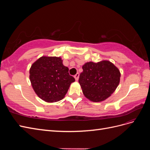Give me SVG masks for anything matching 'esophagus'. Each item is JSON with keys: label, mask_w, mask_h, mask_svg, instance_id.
Returning <instances> with one entry per match:
<instances>
[{"label": "esophagus", "mask_w": 150, "mask_h": 150, "mask_svg": "<svg viewBox=\"0 0 150 150\" xmlns=\"http://www.w3.org/2000/svg\"><path fill=\"white\" fill-rule=\"evenodd\" d=\"M79 72H78L75 76H74V78L76 79V81H78L79 79Z\"/></svg>", "instance_id": "esophagus-1"}]
</instances>
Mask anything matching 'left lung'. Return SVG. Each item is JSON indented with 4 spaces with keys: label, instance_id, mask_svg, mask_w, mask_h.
I'll return each instance as SVG.
<instances>
[{
    "label": "left lung",
    "instance_id": "1",
    "mask_svg": "<svg viewBox=\"0 0 150 150\" xmlns=\"http://www.w3.org/2000/svg\"><path fill=\"white\" fill-rule=\"evenodd\" d=\"M79 83L84 96L93 102H101L111 96L120 82V71L107 60L86 62Z\"/></svg>",
    "mask_w": 150,
    "mask_h": 150
}]
</instances>
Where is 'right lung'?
Returning a JSON list of instances; mask_svg holds the SVG:
<instances>
[{
  "label": "right lung",
  "mask_w": 150,
  "mask_h": 150,
  "mask_svg": "<svg viewBox=\"0 0 150 150\" xmlns=\"http://www.w3.org/2000/svg\"><path fill=\"white\" fill-rule=\"evenodd\" d=\"M61 57L44 56L32 64L29 79L34 92L47 103H54L64 98L70 85L75 81Z\"/></svg>",
  "instance_id": "obj_1"
}]
</instances>
